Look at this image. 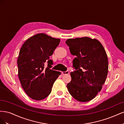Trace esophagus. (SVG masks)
I'll use <instances>...</instances> for the list:
<instances>
[{
    "mask_svg": "<svg viewBox=\"0 0 124 124\" xmlns=\"http://www.w3.org/2000/svg\"><path fill=\"white\" fill-rule=\"evenodd\" d=\"M69 73L68 71H66L65 72H62V75H65V74H68Z\"/></svg>",
    "mask_w": 124,
    "mask_h": 124,
    "instance_id": "obj_1",
    "label": "esophagus"
}]
</instances>
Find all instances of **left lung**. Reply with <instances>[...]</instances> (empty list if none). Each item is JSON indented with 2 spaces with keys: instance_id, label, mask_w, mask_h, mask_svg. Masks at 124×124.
<instances>
[{
  "instance_id": "obj_1",
  "label": "left lung",
  "mask_w": 124,
  "mask_h": 124,
  "mask_svg": "<svg viewBox=\"0 0 124 124\" xmlns=\"http://www.w3.org/2000/svg\"><path fill=\"white\" fill-rule=\"evenodd\" d=\"M66 43L71 54L76 56L70 73L71 82L67 87L70 95L80 102L93 99L106 81L108 60L102 45L96 39L87 37L68 39Z\"/></svg>"
}]
</instances>
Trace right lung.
<instances>
[{
	"label": "right lung",
	"instance_id": "add662e5",
	"mask_svg": "<svg viewBox=\"0 0 124 124\" xmlns=\"http://www.w3.org/2000/svg\"><path fill=\"white\" fill-rule=\"evenodd\" d=\"M60 40L38 33L28 39L21 48L17 62L18 76L25 92L32 99L41 100L49 95L61 73L50 69L53 63L50 59Z\"/></svg>",
	"mask_w": 124,
	"mask_h": 124
}]
</instances>
